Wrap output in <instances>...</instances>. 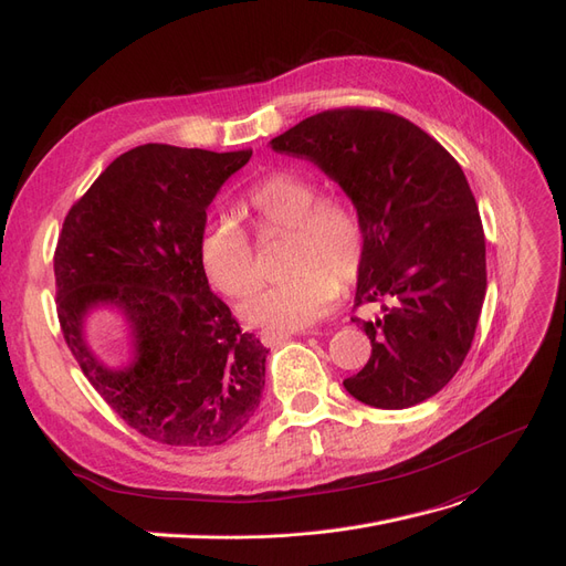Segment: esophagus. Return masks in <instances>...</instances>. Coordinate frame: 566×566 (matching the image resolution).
Segmentation results:
<instances>
[{"label": "esophagus", "instance_id": "1", "mask_svg": "<svg viewBox=\"0 0 566 566\" xmlns=\"http://www.w3.org/2000/svg\"><path fill=\"white\" fill-rule=\"evenodd\" d=\"M286 338H289L286 332H275V329H263V332H261V340H263L265 345H280V343L286 340Z\"/></svg>", "mask_w": 566, "mask_h": 566}]
</instances>
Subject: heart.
Instances as JSON below:
<instances>
[{
	"instance_id": "heart-1",
	"label": "heart",
	"mask_w": 566,
	"mask_h": 566,
	"mask_svg": "<svg viewBox=\"0 0 566 566\" xmlns=\"http://www.w3.org/2000/svg\"><path fill=\"white\" fill-rule=\"evenodd\" d=\"M244 205L259 232H289L282 270L286 277L251 294L261 265L251 237L230 218L211 221L199 234V263L228 298H244L242 315L253 324L298 329L329 313L342 286L361 272L367 228L350 197L319 192L310 176L272 171L247 190Z\"/></svg>"
}]
</instances>
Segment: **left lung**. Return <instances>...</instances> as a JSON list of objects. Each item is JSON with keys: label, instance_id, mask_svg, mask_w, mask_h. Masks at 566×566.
I'll return each instance as SVG.
<instances>
[{"label": "left lung", "instance_id": "obj_1", "mask_svg": "<svg viewBox=\"0 0 566 566\" xmlns=\"http://www.w3.org/2000/svg\"><path fill=\"white\" fill-rule=\"evenodd\" d=\"M313 159L357 205L367 253L353 322L371 340L364 369L343 380L359 402L407 409L440 392L475 338L486 291L484 230L461 164L421 126L380 107H334L272 138Z\"/></svg>", "mask_w": 566, "mask_h": 566}]
</instances>
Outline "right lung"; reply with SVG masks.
<instances>
[{"label": "right lung", "instance_id": "add662e5", "mask_svg": "<svg viewBox=\"0 0 566 566\" xmlns=\"http://www.w3.org/2000/svg\"><path fill=\"white\" fill-rule=\"evenodd\" d=\"M249 157L164 143L124 153L70 207L53 251L72 357L122 421L159 444H223L261 402L265 345L209 289L197 251L207 207ZM101 302L135 329L137 361L124 373L103 368L81 334Z\"/></svg>", "mask_w": 566, "mask_h": 566}]
</instances>
